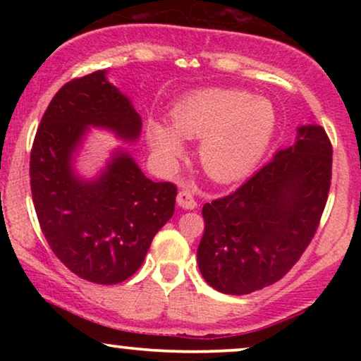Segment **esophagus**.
I'll return each instance as SVG.
<instances>
[{
    "instance_id": "obj_1",
    "label": "esophagus",
    "mask_w": 361,
    "mask_h": 361,
    "mask_svg": "<svg viewBox=\"0 0 361 361\" xmlns=\"http://www.w3.org/2000/svg\"><path fill=\"white\" fill-rule=\"evenodd\" d=\"M177 204H179L182 209L192 210L197 207V202L194 199V194H192L190 189H180L179 194H177Z\"/></svg>"
}]
</instances>
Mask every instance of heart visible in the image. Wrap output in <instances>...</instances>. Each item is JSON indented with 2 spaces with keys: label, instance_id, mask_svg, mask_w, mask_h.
Listing matches in <instances>:
<instances>
[{
  "label": "heart",
  "instance_id": "obj_1",
  "mask_svg": "<svg viewBox=\"0 0 361 361\" xmlns=\"http://www.w3.org/2000/svg\"><path fill=\"white\" fill-rule=\"evenodd\" d=\"M172 128L154 123L149 130L151 147L162 162L174 164L184 154L179 135L200 140L199 156L207 174L219 182H233L248 176L268 149L276 110L264 97L209 88L177 103Z\"/></svg>",
  "mask_w": 361,
  "mask_h": 361
}]
</instances>
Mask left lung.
<instances>
[{"instance_id": "obj_1", "label": "left lung", "mask_w": 361, "mask_h": 361, "mask_svg": "<svg viewBox=\"0 0 361 361\" xmlns=\"http://www.w3.org/2000/svg\"><path fill=\"white\" fill-rule=\"evenodd\" d=\"M332 152L322 126L299 128L294 146L279 151L235 192L204 205L197 263L212 288L243 295L289 273L320 225Z\"/></svg>"}]
</instances>
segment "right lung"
Instances as JSON below:
<instances>
[{
  "label": "right lung",
  "instance_id": "1",
  "mask_svg": "<svg viewBox=\"0 0 361 361\" xmlns=\"http://www.w3.org/2000/svg\"><path fill=\"white\" fill-rule=\"evenodd\" d=\"M88 125L136 140L141 116L105 71L72 78L44 111L29 176L36 215L54 255L78 278L118 284L140 269L151 241L174 214L177 187L152 182L130 154H116L93 182L73 174L72 152Z\"/></svg>",
  "mask_w": 361,
  "mask_h": 361
}]
</instances>
